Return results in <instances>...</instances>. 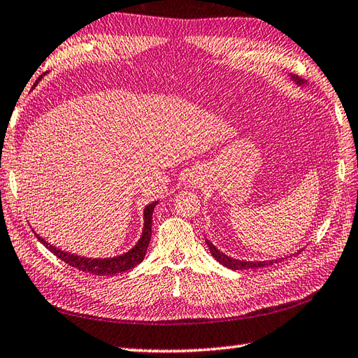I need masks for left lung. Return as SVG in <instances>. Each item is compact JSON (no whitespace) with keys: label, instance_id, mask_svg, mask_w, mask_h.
<instances>
[{"label":"left lung","instance_id":"1","mask_svg":"<svg viewBox=\"0 0 358 358\" xmlns=\"http://www.w3.org/2000/svg\"><path fill=\"white\" fill-rule=\"evenodd\" d=\"M292 80H295V82L298 85H304V80H301L300 77H295L292 76ZM206 243L208 245L210 249V253L213 255V258L220 262V264L225 266L231 268V271H247V268H261V267H268L272 264H276V262H281L284 258H280V259H271V261H241V259H235V258H230L227 257V255H224L222 252H220L216 249V247L210 243L208 239H206ZM300 253V252H298ZM296 253V255H298Z\"/></svg>","mask_w":358,"mask_h":358}]
</instances>
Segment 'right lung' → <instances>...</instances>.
I'll return each instance as SVG.
<instances>
[{
	"label": "right lung",
	"mask_w": 358,
	"mask_h": 358,
	"mask_svg": "<svg viewBox=\"0 0 358 358\" xmlns=\"http://www.w3.org/2000/svg\"><path fill=\"white\" fill-rule=\"evenodd\" d=\"M157 206V202H152L150 206L145 207L143 210V231L141 239L137 241V244L133 247V249L128 250L127 253L120 255V257H114V258H85L80 257V255H72L68 252H63L60 249H57L55 245L46 243L41 236L36 235L41 244L46 245V249L52 252L57 258H60L62 261L66 262V264L72 266L77 271H82L86 273H92V275H115V273H122L127 272L129 268L136 267L137 264H141L145 258V253H147L150 239H151V222H152V211H155V207Z\"/></svg>",
	"instance_id": "obj_1"
}]
</instances>
